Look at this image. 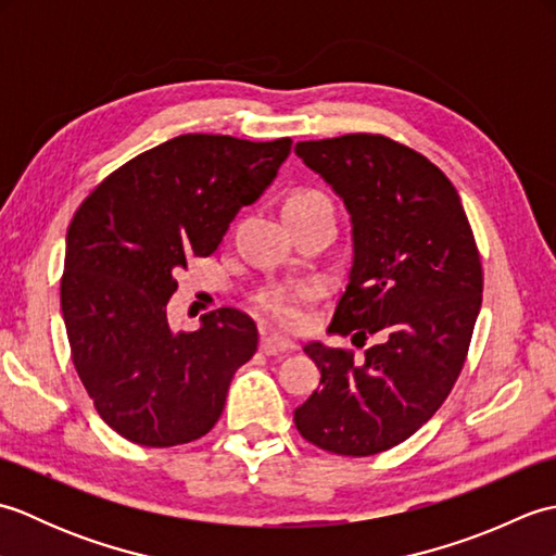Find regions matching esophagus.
Instances as JSON below:
<instances>
[{"label":"esophagus","mask_w":556,"mask_h":556,"mask_svg":"<svg viewBox=\"0 0 556 556\" xmlns=\"http://www.w3.org/2000/svg\"><path fill=\"white\" fill-rule=\"evenodd\" d=\"M296 346L291 344V341L281 339L277 334H265L263 339H260V351L265 353V356H279V353H289Z\"/></svg>","instance_id":"esophagus-1"}]
</instances>
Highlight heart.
I'll use <instances>...</instances> for the list:
<instances>
[{"mask_svg": "<svg viewBox=\"0 0 556 556\" xmlns=\"http://www.w3.org/2000/svg\"><path fill=\"white\" fill-rule=\"evenodd\" d=\"M289 203H329V200L317 191H301L289 198ZM311 296L308 289H293V291H275L263 299V308L271 317V323L285 329H301L305 325V311L303 301Z\"/></svg>", "mask_w": 556, "mask_h": 556, "instance_id": "obj_1", "label": "heart"}]
</instances>
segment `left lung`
Listing matches in <instances>:
<instances>
[{
	"label": "left lung",
	"instance_id": "8db88e82",
	"mask_svg": "<svg viewBox=\"0 0 556 556\" xmlns=\"http://www.w3.org/2000/svg\"><path fill=\"white\" fill-rule=\"evenodd\" d=\"M293 152L351 217L349 285L327 332L380 337L363 361L311 341L320 387L293 422L325 452L372 456L408 440L452 392L480 313V255L456 188L416 150L351 134Z\"/></svg>",
	"mask_w": 556,
	"mask_h": 556
}]
</instances>
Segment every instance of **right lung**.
I'll return each instance as SVG.
<instances>
[{
  "instance_id": "right-lung-1",
  "label": "right lung",
  "mask_w": 556,
  "mask_h": 556,
  "mask_svg": "<svg viewBox=\"0 0 556 556\" xmlns=\"http://www.w3.org/2000/svg\"><path fill=\"white\" fill-rule=\"evenodd\" d=\"M289 152L291 138L186 134L126 162L74 215L62 277L71 358L102 420L128 442L186 444L219 420L257 329L245 313L217 308L195 332H174V275L217 251Z\"/></svg>"
}]
</instances>
